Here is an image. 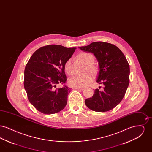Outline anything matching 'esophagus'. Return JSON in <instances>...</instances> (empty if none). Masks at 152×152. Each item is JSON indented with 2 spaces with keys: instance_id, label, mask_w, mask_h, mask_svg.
Wrapping results in <instances>:
<instances>
[{
  "instance_id": "esophagus-1",
  "label": "esophagus",
  "mask_w": 152,
  "mask_h": 152,
  "mask_svg": "<svg viewBox=\"0 0 152 152\" xmlns=\"http://www.w3.org/2000/svg\"><path fill=\"white\" fill-rule=\"evenodd\" d=\"M76 89H79V90H81V91H83V90L84 89V88H83V87H79V88H76Z\"/></svg>"
}]
</instances>
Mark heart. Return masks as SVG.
I'll return each mask as SVG.
<instances>
[{
  "mask_svg": "<svg viewBox=\"0 0 152 152\" xmlns=\"http://www.w3.org/2000/svg\"><path fill=\"white\" fill-rule=\"evenodd\" d=\"M78 58L83 61L85 64H87V69L95 75L98 71L97 67L93 64L94 62V57L93 54L89 52H83L80 53L78 55ZM72 60L71 58L65 61L64 65V69L66 74L69 75L72 73ZM92 81V77L89 73H87L86 75L79 76V75H73L70 77L68 80V84L69 86L74 88L86 87L88 86Z\"/></svg>",
  "mask_w": 152,
  "mask_h": 152,
  "instance_id": "b5f03b06",
  "label": "heart"
}]
</instances>
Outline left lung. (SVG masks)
<instances>
[{"label": "left lung", "mask_w": 152, "mask_h": 152, "mask_svg": "<svg viewBox=\"0 0 152 152\" xmlns=\"http://www.w3.org/2000/svg\"><path fill=\"white\" fill-rule=\"evenodd\" d=\"M79 48L94 55L99 65L96 82L104 86L102 91L95 89L93 96L87 99L85 104L96 112L114 108L123 100L129 84L130 68L125 55L116 45L102 42Z\"/></svg>", "instance_id": "1"}]
</instances>
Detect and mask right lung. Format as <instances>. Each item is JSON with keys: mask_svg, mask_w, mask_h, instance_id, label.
<instances>
[{"mask_svg": "<svg viewBox=\"0 0 152 152\" xmlns=\"http://www.w3.org/2000/svg\"><path fill=\"white\" fill-rule=\"evenodd\" d=\"M76 48L50 45L36 50L26 66L24 86L31 104L39 112L51 115L65 108L71 89L55 88L66 80L64 65Z\"/></svg>", "mask_w": 152, "mask_h": 152, "instance_id": "add662e5", "label": "right lung"}]
</instances>
